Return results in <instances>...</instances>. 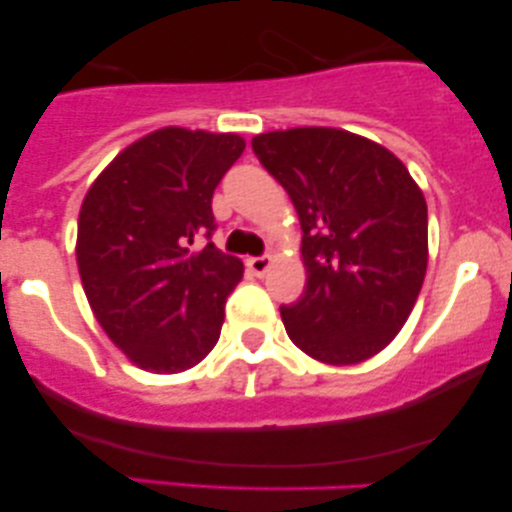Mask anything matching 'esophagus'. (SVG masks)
Listing matches in <instances>:
<instances>
[{
	"label": "esophagus",
	"instance_id": "34e87169",
	"mask_svg": "<svg viewBox=\"0 0 512 512\" xmlns=\"http://www.w3.org/2000/svg\"><path fill=\"white\" fill-rule=\"evenodd\" d=\"M248 267L255 272L257 276H264L269 272V267H272V257L269 255H260V257H250L248 260Z\"/></svg>",
	"mask_w": 512,
	"mask_h": 512
}]
</instances>
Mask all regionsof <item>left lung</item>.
Here are the masks:
<instances>
[{"label":"left lung","instance_id":"8db88e82","mask_svg":"<svg viewBox=\"0 0 512 512\" xmlns=\"http://www.w3.org/2000/svg\"><path fill=\"white\" fill-rule=\"evenodd\" d=\"M252 151L289 192L303 228L308 284L281 305L298 349L351 366L395 339L428 264V209L385 146L332 127L257 134Z\"/></svg>","mask_w":512,"mask_h":512}]
</instances>
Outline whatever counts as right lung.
Instances as JSON below:
<instances>
[{"label":"right lung","instance_id":"add662e5","mask_svg":"<svg viewBox=\"0 0 512 512\" xmlns=\"http://www.w3.org/2000/svg\"><path fill=\"white\" fill-rule=\"evenodd\" d=\"M238 134L166 127L113 158L79 211L76 262L93 315L151 373L197 366L219 342L243 262L199 240L211 197L243 154Z\"/></svg>","mask_w":512,"mask_h":512}]
</instances>
